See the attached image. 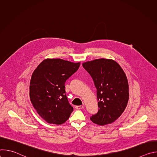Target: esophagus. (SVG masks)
I'll use <instances>...</instances> for the list:
<instances>
[{
  "label": "esophagus",
  "instance_id": "1",
  "mask_svg": "<svg viewBox=\"0 0 157 157\" xmlns=\"http://www.w3.org/2000/svg\"><path fill=\"white\" fill-rule=\"evenodd\" d=\"M83 107H84L83 105H76V106L75 107V108H76V109H82Z\"/></svg>",
  "mask_w": 157,
  "mask_h": 157
}]
</instances>
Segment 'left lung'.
<instances>
[{
  "label": "left lung",
  "instance_id": "obj_1",
  "mask_svg": "<svg viewBox=\"0 0 157 157\" xmlns=\"http://www.w3.org/2000/svg\"><path fill=\"white\" fill-rule=\"evenodd\" d=\"M97 89L98 112L91 121L100 125L114 122L123 113L129 98L127 76L120 65L110 59H97L82 64Z\"/></svg>",
  "mask_w": 157,
  "mask_h": 157
}]
</instances>
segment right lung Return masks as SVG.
I'll return each instance as SVG.
<instances>
[{"label":"right lung","instance_id":"add662e5","mask_svg":"<svg viewBox=\"0 0 157 157\" xmlns=\"http://www.w3.org/2000/svg\"><path fill=\"white\" fill-rule=\"evenodd\" d=\"M79 66L80 63L46 59L33 71L30 83V101L37 113L48 123L62 124L73 111L66 95L64 83Z\"/></svg>","mask_w":157,"mask_h":157}]
</instances>
